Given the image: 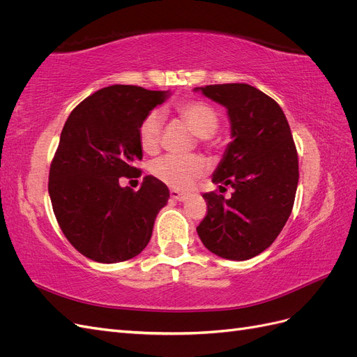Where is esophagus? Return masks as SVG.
Listing matches in <instances>:
<instances>
[{
    "instance_id": "34e87169",
    "label": "esophagus",
    "mask_w": 357,
    "mask_h": 357,
    "mask_svg": "<svg viewBox=\"0 0 357 357\" xmlns=\"http://www.w3.org/2000/svg\"><path fill=\"white\" fill-rule=\"evenodd\" d=\"M169 197H171V199L178 201V202H185V201L188 199L186 193H181V192L176 190V189H171V190H169Z\"/></svg>"
}]
</instances>
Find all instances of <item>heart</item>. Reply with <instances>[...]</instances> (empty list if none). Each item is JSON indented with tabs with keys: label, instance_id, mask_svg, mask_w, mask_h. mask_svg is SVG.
<instances>
[{
	"label": "heart",
	"instance_id": "b5f03b06",
	"mask_svg": "<svg viewBox=\"0 0 357 357\" xmlns=\"http://www.w3.org/2000/svg\"><path fill=\"white\" fill-rule=\"evenodd\" d=\"M180 121L185 123L190 131L201 138L202 143H208V139L219 128V116L213 107L199 100H189L178 102L174 109ZM162 134V116L153 110L146 114V117L138 126L139 146L147 153H155ZM153 176L165 183L167 186L178 190H186L192 188L193 183L201 178L207 172V164L199 156H162L152 164Z\"/></svg>",
	"mask_w": 357,
	"mask_h": 357
}]
</instances>
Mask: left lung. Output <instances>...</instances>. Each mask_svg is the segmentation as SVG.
<instances>
[{"label": "left lung", "instance_id": "left-lung-1", "mask_svg": "<svg viewBox=\"0 0 357 357\" xmlns=\"http://www.w3.org/2000/svg\"><path fill=\"white\" fill-rule=\"evenodd\" d=\"M201 91L228 110L232 142L213 183L226 199L204 193L207 215L197 232L214 255L247 261L262 253L282 232L294 208L299 168L287 119L273 98L245 83L210 84Z\"/></svg>", "mask_w": 357, "mask_h": 357}]
</instances>
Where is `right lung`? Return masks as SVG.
Returning a JSON list of instances; mask_svg holds the SVG:
<instances>
[{"mask_svg": "<svg viewBox=\"0 0 357 357\" xmlns=\"http://www.w3.org/2000/svg\"><path fill=\"white\" fill-rule=\"evenodd\" d=\"M168 96V91L113 84L83 100L63 125L49 195L63 235L95 262H123L142 253L168 202V188L153 176L137 192L119 183L139 172L138 126Z\"/></svg>", "mask_w": 357, "mask_h": 357, "instance_id": "1", "label": "right lung"}]
</instances>
